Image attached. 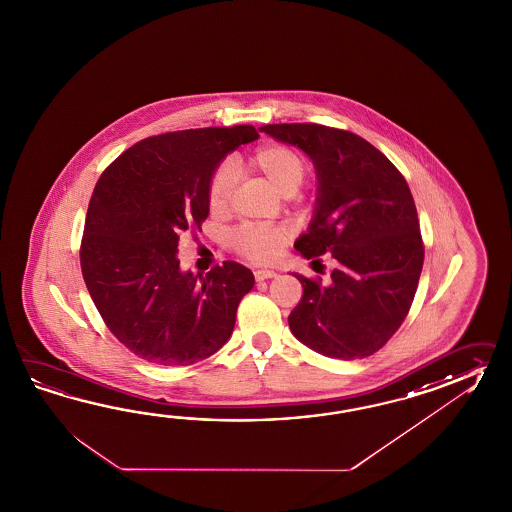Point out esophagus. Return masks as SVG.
Listing matches in <instances>:
<instances>
[{"instance_id": "34e87169", "label": "esophagus", "mask_w": 512, "mask_h": 512, "mask_svg": "<svg viewBox=\"0 0 512 512\" xmlns=\"http://www.w3.org/2000/svg\"><path fill=\"white\" fill-rule=\"evenodd\" d=\"M253 275H255V281H264V279H272V277H275L277 272H273V270H255Z\"/></svg>"}]
</instances>
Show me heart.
<instances>
[{"mask_svg": "<svg viewBox=\"0 0 512 512\" xmlns=\"http://www.w3.org/2000/svg\"><path fill=\"white\" fill-rule=\"evenodd\" d=\"M255 171L272 183L277 193L290 196L305 183L308 176L305 158L286 145H270L255 152L250 159ZM235 167L229 161L216 165L205 189L207 207L213 215H224L228 211L231 193L235 187ZM286 242V229L281 226L244 224L231 235V246L242 257L253 262H272L281 255Z\"/></svg>", "mask_w": 512, "mask_h": 512, "instance_id": "1", "label": "heart"}]
</instances>
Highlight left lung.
Segmentation results:
<instances>
[{"mask_svg": "<svg viewBox=\"0 0 512 512\" xmlns=\"http://www.w3.org/2000/svg\"><path fill=\"white\" fill-rule=\"evenodd\" d=\"M261 132L312 159L318 205L296 250L314 262L325 253L336 261L329 283L294 273L303 297L288 316L292 334L329 358L375 354L408 316L424 262L408 182L378 148L349 130L283 123Z\"/></svg>", "mask_w": 512, "mask_h": 512, "instance_id": "1", "label": "left lung"}]
</instances>
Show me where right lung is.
I'll list each match as a JSON object with an SVG mask.
<instances>
[{"mask_svg":"<svg viewBox=\"0 0 512 512\" xmlns=\"http://www.w3.org/2000/svg\"><path fill=\"white\" fill-rule=\"evenodd\" d=\"M255 126L147 137L104 169L91 194L80 270L106 327L150 364L193 365L229 340L253 273L224 261L204 277L180 270L178 240L209 215L207 180ZM92 231L90 234L89 231Z\"/></svg>","mask_w":512,"mask_h":512,"instance_id":"obj_1","label":"right lung"}]
</instances>
